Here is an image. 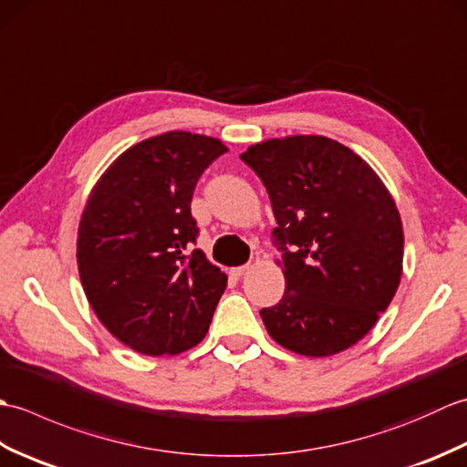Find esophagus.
Wrapping results in <instances>:
<instances>
[{
	"instance_id": "34e87169",
	"label": "esophagus",
	"mask_w": 467,
	"mask_h": 467,
	"mask_svg": "<svg viewBox=\"0 0 467 467\" xmlns=\"http://www.w3.org/2000/svg\"><path fill=\"white\" fill-rule=\"evenodd\" d=\"M246 271H249V265H243V266H234V269H231V275L233 276H243Z\"/></svg>"
}]
</instances>
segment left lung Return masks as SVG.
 I'll return each instance as SVG.
<instances>
[{
	"label": "left lung",
	"instance_id": "1",
	"mask_svg": "<svg viewBox=\"0 0 467 467\" xmlns=\"http://www.w3.org/2000/svg\"><path fill=\"white\" fill-rule=\"evenodd\" d=\"M269 192L285 295L261 311L273 339L306 357L349 349L398 291L403 226L381 178L325 136L273 138L241 154Z\"/></svg>",
	"mask_w": 467,
	"mask_h": 467
}]
</instances>
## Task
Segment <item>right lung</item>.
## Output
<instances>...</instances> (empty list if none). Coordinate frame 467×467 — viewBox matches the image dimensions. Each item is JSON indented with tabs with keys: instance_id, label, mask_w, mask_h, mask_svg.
<instances>
[{
	"instance_id": "1",
	"label": "right lung",
	"mask_w": 467,
	"mask_h": 467,
	"mask_svg": "<svg viewBox=\"0 0 467 467\" xmlns=\"http://www.w3.org/2000/svg\"><path fill=\"white\" fill-rule=\"evenodd\" d=\"M228 148L211 136L164 132L128 148L88 196L78 271L88 303L118 341L142 355L198 345L226 275L192 249L198 178Z\"/></svg>"
}]
</instances>
